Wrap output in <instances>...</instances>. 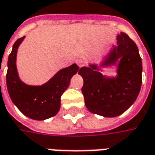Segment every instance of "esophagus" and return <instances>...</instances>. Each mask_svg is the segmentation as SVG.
Segmentation results:
<instances>
[{
	"instance_id": "1",
	"label": "esophagus",
	"mask_w": 155,
	"mask_h": 155,
	"mask_svg": "<svg viewBox=\"0 0 155 155\" xmlns=\"http://www.w3.org/2000/svg\"><path fill=\"white\" fill-rule=\"evenodd\" d=\"M77 64H78V65L79 67H83V66L84 65V61H83L82 59H78V60L77 61Z\"/></svg>"
}]
</instances>
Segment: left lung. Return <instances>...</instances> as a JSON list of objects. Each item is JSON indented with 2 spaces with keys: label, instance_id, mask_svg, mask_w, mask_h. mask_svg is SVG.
Returning a JSON list of instances; mask_svg holds the SVG:
<instances>
[{
  "label": "left lung",
  "instance_id": "obj_1",
  "mask_svg": "<svg viewBox=\"0 0 155 155\" xmlns=\"http://www.w3.org/2000/svg\"><path fill=\"white\" fill-rule=\"evenodd\" d=\"M117 65V76L107 77L99 66L90 64L80 68L84 78L82 93L86 107L92 114L107 118L124 113L137 98L142 86L143 63L137 46L128 35L121 32L101 67Z\"/></svg>",
  "mask_w": 155,
  "mask_h": 155
}]
</instances>
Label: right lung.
<instances>
[{
	"mask_svg": "<svg viewBox=\"0 0 155 155\" xmlns=\"http://www.w3.org/2000/svg\"><path fill=\"white\" fill-rule=\"evenodd\" d=\"M25 36L18 39L8 57L7 87L10 98L18 109L28 118L44 120L55 116L61 108V97L69 87L72 76L79 70L76 64L60 70L46 84L28 85L22 82L16 66L18 48Z\"/></svg>",
	"mask_w": 155,
	"mask_h": 155,
	"instance_id": "obj_1",
	"label": "right lung"
}]
</instances>
